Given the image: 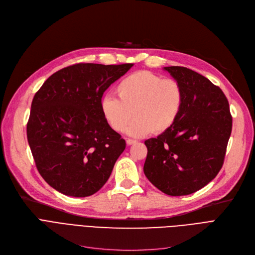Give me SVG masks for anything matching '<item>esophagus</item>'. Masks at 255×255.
<instances>
[{"instance_id": "esophagus-1", "label": "esophagus", "mask_w": 255, "mask_h": 255, "mask_svg": "<svg viewBox=\"0 0 255 255\" xmlns=\"http://www.w3.org/2000/svg\"><path fill=\"white\" fill-rule=\"evenodd\" d=\"M137 141L136 140H133V139H127L126 140V143L128 144V145H131V144H134V143H136Z\"/></svg>"}]
</instances>
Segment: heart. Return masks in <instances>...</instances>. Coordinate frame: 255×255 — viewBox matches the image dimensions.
I'll use <instances>...</instances> for the list:
<instances>
[{"instance_id":"obj_1","label":"heart","mask_w":255,"mask_h":255,"mask_svg":"<svg viewBox=\"0 0 255 255\" xmlns=\"http://www.w3.org/2000/svg\"><path fill=\"white\" fill-rule=\"evenodd\" d=\"M116 91L119 99L112 95L101 99L102 116L116 132L124 131L134 116L127 129V134L132 137L166 131L175 124L184 103V92L177 80L163 79L149 71L128 75Z\"/></svg>"}]
</instances>
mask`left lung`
I'll use <instances>...</instances> for the list:
<instances>
[{
	"instance_id": "left-lung-1",
	"label": "left lung",
	"mask_w": 255,
	"mask_h": 255,
	"mask_svg": "<svg viewBox=\"0 0 255 255\" xmlns=\"http://www.w3.org/2000/svg\"><path fill=\"white\" fill-rule=\"evenodd\" d=\"M181 85L184 103L169 129L144 141L143 172L163 193L188 195L209 184L222 167L233 118L220 88L180 66L164 67Z\"/></svg>"
}]
</instances>
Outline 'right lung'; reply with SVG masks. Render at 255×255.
Masks as SVG:
<instances>
[{"label": "right lung", "mask_w": 255, "mask_h": 255, "mask_svg": "<svg viewBox=\"0 0 255 255\" xmlns=\"http://www.w3.org/2000/svg\"><path fill=\"white\" fill-rule=\"evenodd\" d=\"M133 64H75L35 94L26 136L37 169L57 191L86 197L109 180L125 140L105 122L103 93Z\"/></svg>", "instance_id": "1"}]
</instances>
